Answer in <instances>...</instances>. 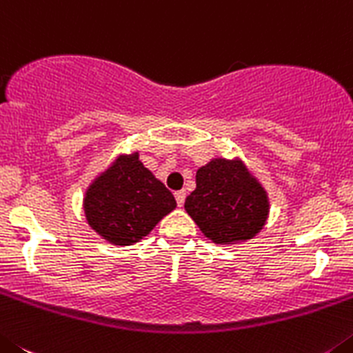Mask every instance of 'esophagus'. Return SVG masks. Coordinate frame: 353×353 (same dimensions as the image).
Wrapping results in <instances>:
<instances>
[{
	"label": "esophagus",
	"mask_w": 353,
	"mask_h": 353,
	"mask_svg": "<svg viewBox=\"0 0 353 353\" xmlns=\"http://www.w3.org/2000/svg\"><path fill=\"white\" fill-rule=\"evenodd\" d=\"M174 196H176V200H177V205H179V208H183L184 199H186V192H184V190H181V192L174 193Z\"/></svg>",
	"instance_id": "34e87169"
}]
</instances>
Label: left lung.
Returning a JSON list of instances; mask_svg holds the SVG:
<instances>
[{
  "instance_id": "8db88e82",
  "label": "left lung",
  "mask_w": 353,
  "mask_h": 353,
  "mask_svg": "<svg viewBox=\"0 0 353 353\" xmlns=\"http://www.w3.org/2000/svg\"><path fill=\"white\" fill-rule=\"evenodd\" d=\"M196 188L184 209L214 244H239L259 234L269 218V195L239 157L212 158L196 170Z\"/></svg>"
}]
</instances>
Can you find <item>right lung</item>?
<instances>
[{
  "label": "right lung",
  "instance_id": "right-lung-1",
  "mask_svg": "<svg viewBox=\"0 0 353 353\" xmlns=\"http://www.w3.org/2000/svg\"><path fill=\"white\" fill-rule=\"evenodd\" d=\"M85 221L101 239L130 246L145 237L176 209V199L145 169L139 151L114 158L90 183L82 199Z\"/></svg>",
  "mask_w": 353,
  "mask_h": 353
}]
</instances>
